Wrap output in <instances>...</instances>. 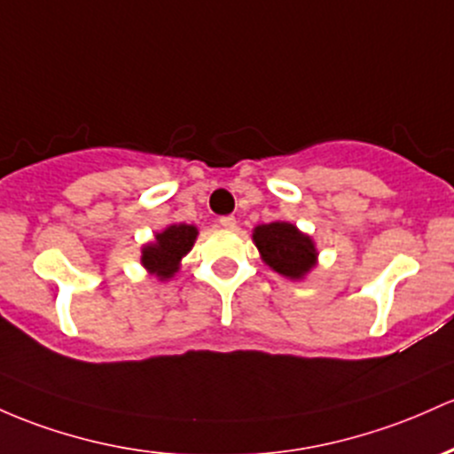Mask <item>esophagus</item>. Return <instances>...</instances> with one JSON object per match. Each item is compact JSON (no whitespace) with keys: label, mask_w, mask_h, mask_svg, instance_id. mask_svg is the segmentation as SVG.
<instances>
[{"label":"esophagus","mask_w":454,"mask_h":454,"mask_svg":"<svg viewBox=\"0 0 454 454\" xmlns=\"http://www.w3.org/2000/svg\"><path fill=\"white\" fill-rule=\"evenodd\" d=\"M217 223L222 228H235L237 226V219L232 217V215H222V217L217 219Z\"/></svg>","instance_id":"1"}]
</instances>
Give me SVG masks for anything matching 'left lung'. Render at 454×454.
Masks as SVG:
<instances>
[{"mask_svg": "<svg viewBox=\"0 0 454 454\" xmlns=\"http://www.w3.org/2000/svg\"><path fill=\"white\" fill-rule=\"evenodd\" d=\"M254 243L261 250L262 261L286 278H301L315 267V243L293 223L273 222L258 226L254 231Z\"/></svg>", "mask_w": 454, "mask_h": 454, "instance_id": "8db88e82", "label": "left lung"}]
</instances>
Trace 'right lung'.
<instances>
[{
    "mask_svg": "<svg viewBox=\"0 0 454 454\" xmlns=\"http://www.w3.org/2000/svg\"><path fill=\"white\" fill-rule=\"evenodd\" d=\"M196 235V228L187 226V223L166 228L163 232H159L157 241L148 243L142 250L144 267L161 280L172 278V273H176L178 269V261L192 250Z\"/></svg>",
    "mask_w": 454,
    "mask_h": 454,
    "instance_id": "1",
    "label": "right lung"
}]
</instances>
